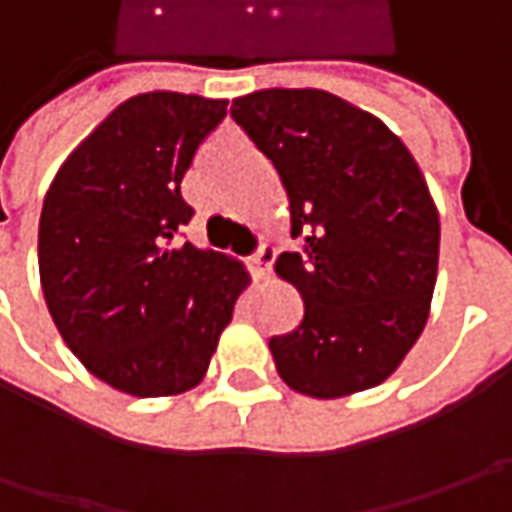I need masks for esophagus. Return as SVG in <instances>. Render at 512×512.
Wrapping results in <instances>:
<instances>
[{"instance_id":"34e87169","label":"esophagus","mask_w":512,"mask_h":512,"mask_svg":"<svg viewBox=\"0 0 512 512\" xmlns=\"http://www.w3.org/2000/svg\"><path fill=\"white\" fill-rule=\"evenodd\" d=\"M273 259H276V250H273V247L270 245L259 247V250L253 253V259H250V270H253V276H256V279H267Z\"/></svg>"}]
</instances>
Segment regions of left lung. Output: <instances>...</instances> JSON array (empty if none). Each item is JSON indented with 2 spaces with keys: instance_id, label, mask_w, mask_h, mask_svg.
I'll return each instance as SVG.
<instances>
[{
  "instance_id": "8db88e82",
  "label": "left lung",
  "mask_w": 512,
  "mask_h": 512,
  "mask_svg": "<svg viewBox=\"0 0 512 512\" xmlns=\"http://www.w3.org/2000/svg\"><path fill=\"white\" fill-rule=\"evenodd\" d=\"M230 116L279 170L290 233L276 273L305 319L270 339L296 393L342 399L382 384L422 336L439 270V210L404 142L373 113L316 88L233 99Z\"/></svg>"
}]
</instances>
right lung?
<instances>
[{"instance_id": "1", "label": "right lung", "mask_w": 512, "mask_h": 512, "mask_svg": "<svg viewBox=\"0 0 512 512\" xmlns=\"http://www.w3.org/2000/svg\"><path fill=\"white\" fill-rule=\"evenodd\" d=\"M225 99L153 90L110 113L65 159L39 219L53 325L96 379L153 399L202 382L245 267L179 242L182 179Z\"/></svg>"}]
</instances>
